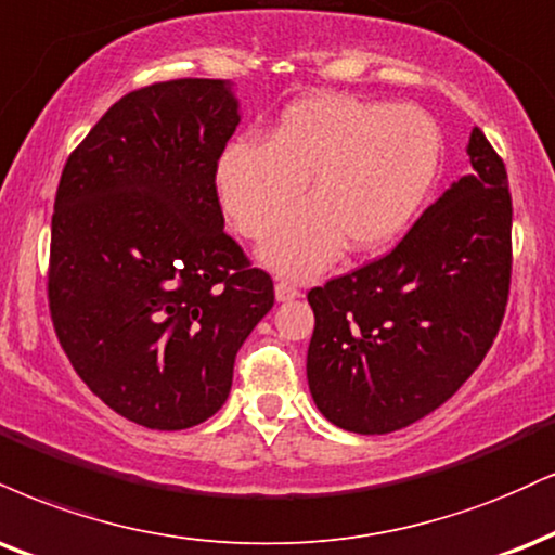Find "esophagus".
I'll use <instances>...</instances> for the list:
<instances>
[{
	"mask_svg": "<svg viewBox=\"0 0 555 555\" xmlns=\"http://www.w3.org/2000/svg\"><path fill=\"white\" fill-rule=\"evenodd\" d=\"M297 297H302V292H299L292 282H286V279H279V282H276V299H279V302H289V299H297Z\"/></svg>",
	"mask_w": 555,
	"mask_h": 555,
	"instance_id": "esophagus-1",
	"label": "esophagus"
}]
</instances>
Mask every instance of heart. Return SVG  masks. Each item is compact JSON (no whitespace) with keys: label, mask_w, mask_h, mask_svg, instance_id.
Here are the masks:
<instances>
[{"label":"heart","mask_w":555,"mask_h":555,"mask_svg":"<svg viewBox=\"0 0 555 555\" xmlns=\"http://www.w3.org/2000/svg\"><path fill=\"white\" fill-rule=\"evenodd\" d=\"M439 163L442 137L424 111L323 92L292 103L266 142L227 146L217 191L232 224L263 240L307 182L311 204L260 253L273 269L305 276L341 245L372 253L403 235L429 198Z\"/></svg>","instance_id":"1"}]
</instances>
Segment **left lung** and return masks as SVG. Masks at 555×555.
<instances>
[{
	"label": "left lung",
	"instance_id": "1",
	"mask_svg": "<svg viewBox=\"0 0 555 555\" xmlns=\"http://www.w3.org/2000/svg\"><path fill=\"white\" fill-rule=\"evenodd\" d=\"M470 172L390 253L307 292V383L331 424L398 431L450 400L489 353L512 282L504 159L473 129Z\"/></svg>",
	"mask_w": 555,
	"mask_h": 555
}]
</instances>
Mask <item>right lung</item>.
<instances>
[{
  "mask_svg": "<svg viewBox=\"0 0 555 555\" xmlns=\"http://www.w3.org/2000/svg\"><path fill=\"white\" fill-rule=\"evenodd\" d=\"M240 124L222 79L131 90L66 159L51 217L59 344L108 409L178 431L224 405L273 282L224 232L217 168Z\"/></svg>",
  "mask_w": 555,
  "mask_h": 555,
  "instance_id": "1",
  "label": "right lung"
}]
</instances>
